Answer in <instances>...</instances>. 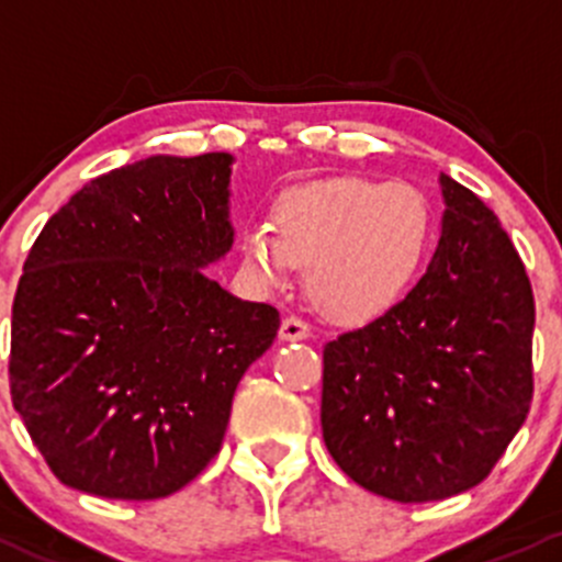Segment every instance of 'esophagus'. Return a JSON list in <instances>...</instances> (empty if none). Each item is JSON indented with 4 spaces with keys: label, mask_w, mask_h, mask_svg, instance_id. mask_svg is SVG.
<instances>
[{
    "label": "esophagus",
    "mask_w": 562,
    "mask_h": 562,
    "mask_svg": "<svg viewBox=\"0 0 562 562\" xmlns=\"http://www.w3.org/2000/svg\"><path fill=\"white\" fill-rule=\"evenodd\" d=\"M280 337L285 342H296V339H307L310 337V323L302 321L299 315H288L280 326Z\"/></svg>",
    "instance_id": "esophagus-1"
}]
</instances>
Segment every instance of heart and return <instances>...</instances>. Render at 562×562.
<instances>
[{"label": "heart", "mask_w": 562, "mask_h": 562, "mask_svg": "<svg viewBox=\"0 0 562 562\" xmlns=\"http://www.w3.org/2000/svg\"><path fill=\"white\" fill-rule=\"evenodd\" d=\"M432 239V203L416 184L328 176L282 190L271 228H247L241 255L263 285H280L293 263H307L304 282L323 313L367 321L411 291Z\"/></svg>", "instance_id": "b5f03b06"}]
</instances>
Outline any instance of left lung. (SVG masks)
I'll use <instances>...</instances> for the list:
<instances>
[{
    "label": "left lung",
    "instance_id": "1",
    "mask_svg": "<svg viewBox=\"0 0 562 562\" xmlns=\"http://www.w3.org/2000/svg\"><path fill=\"white\" fill-rule=\"evenodd\" d=\"M443 231L400 304L323 348L321 427L345 475L396 503L492 473L532 402L536 302L497 214L440 176Z\"/></svg>",
    "mask_w": 562,
    "mask_h": 562
}]
</instances>
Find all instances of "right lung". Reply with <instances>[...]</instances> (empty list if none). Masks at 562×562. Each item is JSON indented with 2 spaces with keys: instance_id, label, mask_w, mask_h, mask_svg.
<instances>
[{
  "instance_id": "1",
  "label": "right lung",
  "mask_w": 562,
  "mask_h": 562,
  "mask_svg": "<svg viewBox=\"0 0 562 562\" xmlns=\"http://www.w3.org/2000/svg\"><path fill=\"white\" fill-rule=\"evenodd\" d=\"M231 160L146 157L83 184L26 255L10 396L50 473L111 501L190 484L280 313L203 274L234 245Z\"/></svg>"
}]
</instances>
